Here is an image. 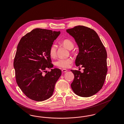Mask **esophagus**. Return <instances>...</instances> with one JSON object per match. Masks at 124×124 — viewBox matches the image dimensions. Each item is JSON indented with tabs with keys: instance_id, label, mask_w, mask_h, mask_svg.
I'll return each instance as SVG.
<instances>
[{
	"instance_id": "34e87169",
	"label": "esophagus",
	"mask_w": 124,
	"mask_h": 124,
	"mask_svg": "<svg viewBox=\"0 0 124 124\" xmlns=\"http://www.w3.org/2000/svg\"><path fill=\"white\" fill-rule=\"evenodd\" d=\"M62 71L63 72H66L67 71V70H66V69H62Z\"/></svg>"
}]
</instances>
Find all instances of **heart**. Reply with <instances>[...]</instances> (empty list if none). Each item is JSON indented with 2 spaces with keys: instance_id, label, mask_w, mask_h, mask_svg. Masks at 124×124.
I'll return each mask as SVG.
<instances>
[{
  "instance_id": "b5f03b06",
  "label": "heart",
  "mask_w": 124,
  "mask_h": 124,
  "mask_svg": "<svg viewBox=\"0 0 124 124\" xmlns=\"http://www.w3.org/2000/svg\"><path fill=\"white\" fill-rule=\"evenodd\" d=\"M62 44L67 49L70 50L73 48L74 44L70 40L66 39L62 41ZM49 53L51 57L54 58L56 56L57 54V46L53 45L50 49ZM72 62V60L71 58L67 59H60L57 60L55 62L56 66L63 68H68L71 63Z\"/></svg>"
}]
</instances>
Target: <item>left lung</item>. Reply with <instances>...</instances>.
<instances>
[{"instance_id": "1", "label": "left lung", "mask_w": 124, "mask_h": 124, "mask_svg": "<svg viewBox=\"0 0 124 124\" xmlns=\"http://www.w3.org/2000/svg\"><path fill=\"white\" fill-rule=\"evenodd\" d=\"M66 31L74 39L79 49L75 65L84 68L83 72L71 70L74 75L71 87L79 96L91 97L102 88L106 78V50L93 30L78 25Z\"/></svg>"}]
</instances>
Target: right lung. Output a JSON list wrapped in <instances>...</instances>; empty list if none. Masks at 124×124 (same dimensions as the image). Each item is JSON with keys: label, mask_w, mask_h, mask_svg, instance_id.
Listing matches in <instances>:
<instances>
[{"label": "right lung", "mask_w": 124, "mask_h": 124, "mask_svg": "<svg viewBox=\"0 0 124 124\" xmlns=\"http://www.w3.org/2000/svg\"><path fill=\"white\" fill-rule=\"evenodd\" d=\"M60 34V31L36 28L22 37L18 44L13 63L16 82L32 100L44 101L53 94L61 71L46 70L53 67L49 51Z\"/></svg>", "instance_id": "1"}]
</instances>
